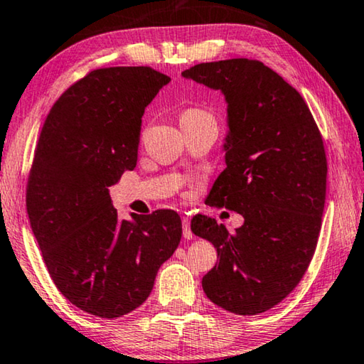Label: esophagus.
<instances>
[{
  "mask_svg": "<svg viewBox=\"0 0 364 364\" xmlns=\"http://www.w3.org/2000/svg\"><path fill=\"white\" fill-rule=\"evenodd\" d=\"M183 236L186 240H193V232H191V222H189L188 217L183 218Z\"/></svg>",
  "mask_w": 364,
  "mask_h": 364,
  "instance_id": "1",
  "label": "esophagus"
}]
</instances>
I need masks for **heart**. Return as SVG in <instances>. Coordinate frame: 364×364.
Wrapping results in <instances>:
<instances>
[{"label": "heart", "instance_id": "obj_1", "mask_svg": "<svg viewBox=\"0 0 364 364\" xmlns=\"http://www.w3.org/2000/svg\"><path fill=\"white\" fill-rule=\"evenodd\" d=\"M207 119H213V117L210 113H207L205 109H200V108H186L180 114V124L199 123V121H207Z\"/></svg>", "mask_w": 364, "mask_h": 364}]
</instances>
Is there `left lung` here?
Instances as JSON below:
<instances>
[{
	"instance_id": "8db88e82",
	"label": "left lung",
	"mask_w": 364,
	"mask_h": 364,
	"mask_svg": "<svg viewBox=\"0 0 364 364\" xmlns=\"http://www.w3.org/2000/svg\"><path fill=\"white\" fill-rule=\"evenodd\" d=\"M183 77L220 90L228 103L227 168L205 203L245 218L235 233L205 215L191 220L218 256L203 288L230 313H264L290 295L314 256L326 203L324 141L298 90L261 61L200 63Z\"/></svg>"
}]
</instances>
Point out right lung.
Listing matches in <instances>:
<instances>
[{
  "instance_id": "right-lung-1",
  "label": "right lung",
  "mask_w": 364,
  "mask_h": 364,
  "mask_svg": "<svg viewBox=\"0 0 364 364\" xmlns=\"http://www.w3.org/2000/svg\"><path fill=\"white\" fill-rule=\"evenodd\" d=\"M170 77L149 66L90 71L51 107L26 205L51 280L85 313L114 319L151 295L181 240L175 210L121 220L108 188L137 164L144 109Z\"/></svg>"
}]
</instances>
